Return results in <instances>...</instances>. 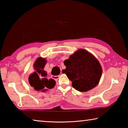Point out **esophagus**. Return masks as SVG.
<instances>
[{"label": "esophagus", "mask_w": 128, "mask_h": 128, "mask_svg": "<svg viewBox=\"0 0 128 128\" xmlns=\"http://www.w3.org/2000/svg\"><path fill=\"white\" fill-rule=\"evenodd\" d=\"M52 78L53 79H55V80H57L58 78H60V75H56V76H54V75H52Z\"/></svg>", "instance_id": "34e87169"}]
</instances>
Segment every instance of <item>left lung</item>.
<instances>
[{"instance_id":"1","label":"left lung","mask_w":128,"mask_h":128,"mask_svg":"<svg viewBox=\"0 0 128 128\" xmlns=\"http://www.w3.org/2000/svg\"><path fill=\"white\" fill-rule=\"evenodd\" d=\"M63 70L79 91L86 92L96 87L101 78L102 69L98 60L84 49H79L64 61Z\"/></svg>"}]
</instances>
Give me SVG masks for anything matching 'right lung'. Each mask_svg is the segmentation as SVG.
<instances>
[{
	"mask_svg": "<svg viewBox=\"0 0 128 128\" xmlns=\"http://www.w3.org/2000/svg\"><path fill=\"white\" fill-rule=\"evenodd\" d=\"M46 62L45 58H37L33 65V72L29 76V83L36 91L44 92L56 85L55 80L48 78L47 72L44 70Z\"/></svg>",
	"mask_w": 128,
	"mask_h": 128,
	"instance_id": "add662e5",
	"label": "right lung"
}]
</instances>
